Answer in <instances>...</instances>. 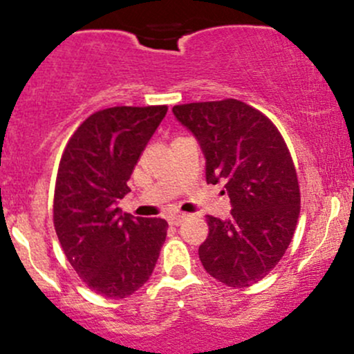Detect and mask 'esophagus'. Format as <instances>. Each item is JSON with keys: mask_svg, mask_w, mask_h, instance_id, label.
Returning <instances> with one entry per match:
<instances>
[{"mask_svg": "<svg viewBox=\"0 0 354 354\" xmlns=\"http://www.w3.org/2000/svg\"><path fill=\"white\" fill-rule=\"evenodd\" d=\"M186 216H188L186 213H180V215H171L168 221H169V225H174V227H178V225L183 223V221L186 220Z\"/></svg>", "mask_w": 354, "mask_h": 354, "instance_id": "34e87169", "label": "esophagus"}]
</instances>
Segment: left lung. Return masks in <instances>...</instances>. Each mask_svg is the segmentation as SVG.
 I'll return each mask as SVG.
<instances>
[{
  "instance_id": "8db88e82",
  "label": "left lung",
  "mask_w": 354,
  "mask_h": 354,
  "mask_svg": "<svg viewBox=\"0 0 354 354\" xmlns=\"http://www.w3.org/2000/svg\"><path fill=\"white\" fill-rule=\"evenodd\" d=\"M200 141L207 183L223 181L232 218L207 215L201 263L221 284L248 287L286 254L301 212L296 166L284 138L266 114L236 99L173 107Z\"/></svg>"
}]
</instances>
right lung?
I'll return each instance as SVG.
<instances>
[{
  "label": "right lung",
  "instance_id": "obj_1",
  "mask_svg": "<svg viewBox=\"0 0 354 354\" xmlns=\"http://www.w3.org/2000/svg\"><path fill=\"white\" fill-rule=\"evenodd\" d=\"M168 106L97 111L77 127L58 165L53 225L73 270L94 292L124 299L153 274L168 223L118 207Z\"/></svg>",
  "mask_w": 354,
  "mask_h": 354
}]
</instances>
